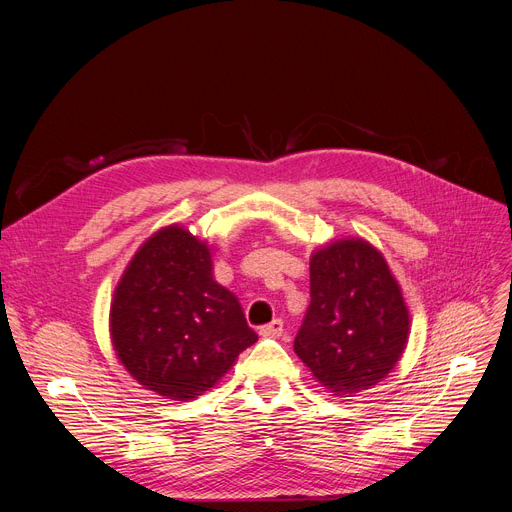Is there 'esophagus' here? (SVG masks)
<instances>
[{
  "mask_svg": "<svg viewBox=\"0 0 512 512\" xmlns=\"http://www.w3.org/2000/svg\"><path fill=\"white\" fill-rule=\"evenodd\" d=\"M282 332H284V321H282V319H274L272 324H267V326H263V328L259 330V334H261L263 338H280Z\"/></svg>",
  "mask_w": 512,
  "mask_h": 512,
  "instance_id": "34e87169",
  "label": "esophagus"
}]
</instances>
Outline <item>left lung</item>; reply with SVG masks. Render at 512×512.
<instances>
[{
	"label": "left lung",
	"instance_id": "1",
	"mask_svg": "<svg viewBox=\"0 0 512 512\" xmlns=\"http://www.w3.org/2000/svg\"><path fill=\"white\" fill-rule=\"evenodd\" d=\"M309 272L311 305L294 353L334 396L373 388L396 367L411 334L388 261L365 238L348 236L319 247Z\"/></svg>",
	"mask_w": 512,
	"mask_h": 512
}]
</instances>
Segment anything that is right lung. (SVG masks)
Listing matches in <instances>:
<instances>
[{"label": "right lung", "instance_id": "obj_1", "mask_svg": "<svg viewBox=\"0 0 512 512\" xmlns=\"http://www.w3.org/2000/svg\"><path fill=\"white\" fill-rule=\"evenodd\" d=\"M116 357L143 388L195 400L255 344L234 292L213 280L205 240L172 224L149 236L114 290Z\"/></svg>", "mask_w": 512, "mask_h": 512}]
</instances>
